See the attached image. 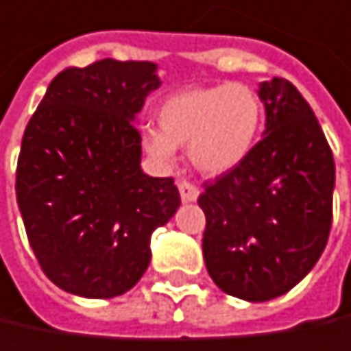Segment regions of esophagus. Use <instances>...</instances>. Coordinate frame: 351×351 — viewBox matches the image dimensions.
<instances>
[{
  "instance_id": "1",
  "label": "esophagus",
  "mask_w": 351,
  "mask_h": 351,
  "mask_svg": "<svg viewBox=\"0 0 351 351\" xmlns=\"http://www.w3.org/2000/svg\"><path fill=\"white\" fill-rule=\"evenodd\" d=\"M178 190H180V196H182L184 202H196L197 196H199L196 186L190 184V182H186V180H180L178 182Z\"/></svg>"
}]
</instances>
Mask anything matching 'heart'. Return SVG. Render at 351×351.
Wrapping results in <instances>:
<instances>
[{
  "label": "heart",
  "instance_id": "1",
  "mask_svg": "<svg viewBox=\"0 0 351 351\" xmlns=\"http://www.w3.org/2000/svg\"><path fill=\"white\" fill-rule=\"evenodd\" d=\"M159 131L143 135V147L159 163H171L176 147H188L192 165L222 176L252 154L265 125L254 88L241 82L186 88L171 95L157 114Z\"/></svg>",
  "mask_w": 351,
  "mask_h": 351
}]
</instances>
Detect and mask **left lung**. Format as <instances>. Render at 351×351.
Instances as JSON below:
<instances>
[{
  "label": "left lung",
  "mask_w": 351,
  "mask_h": 351,
  "mask_svg": "<svg viewBox=\"0 0 351 351\" xmlns=\"http://www.w3.org/2000/svg\"><path fill=\"white\" fill-rule=\"evenodd\" d=\"M258 97L267 129L241 165L204 184L202 250L212 281L244 301H269L319 261L331 228L335 163L309 103L285 78Z\"/></svg>",
  "instance_id": "obj_1"
}]
</instances>
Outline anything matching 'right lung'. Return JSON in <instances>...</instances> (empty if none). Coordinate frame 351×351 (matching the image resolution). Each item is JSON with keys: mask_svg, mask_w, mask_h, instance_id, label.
<instances>
[{"mask_svg": "<svg viewBox=\"0 0 351 351\" xmlns=\"http://www.w3.org/2000/svg\"><path fill=\"white\" fill-rule=\"evenodd\" d=\"M157 64L105 58L66 68L22 139L16 196L46 277L72 295L127 293L152 261V234L180 208L171 178L141 169L135 114L159 88Z\"/></svg>", "mask_w": 351, "mask_h": 351, "instance_id": "add662e5", "label": "right lung"}]
</instances>
